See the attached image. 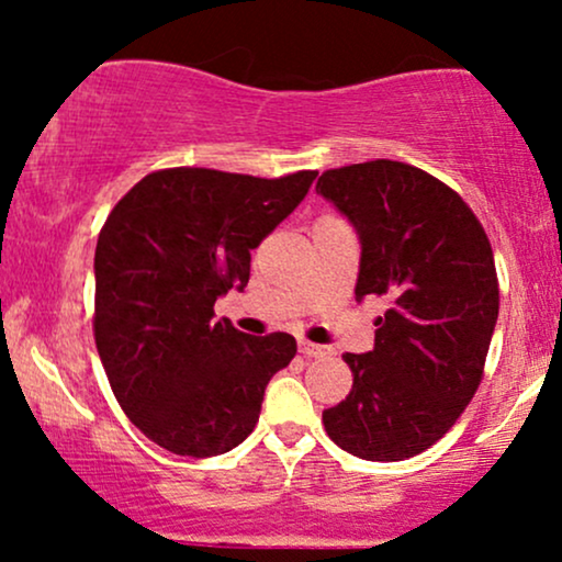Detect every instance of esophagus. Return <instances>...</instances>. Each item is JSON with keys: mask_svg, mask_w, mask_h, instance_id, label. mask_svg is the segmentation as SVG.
<instances>
[{"mask_svg": "<svg viewBox=\"0 0 562 562\" xmlns=\"http://www.w3.org/2000/svg\"><path fill=\"white\" fill-rule=\"evenodd\" d=\"M299 351L306 359H317V357H327V353H330V348L319 346V344H308V340H299Z\"/></svg>", "mask_w": 562, "mask_h": 562, "instance_id": "esophagus-1", "label": "esophagus"}]
</instances>
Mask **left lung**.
Wrapping results in <instances>:
<instances>
[{"instance_id": "obj_1", "label": "left lung", "mask_w": 562, "mask_h": 562, "mask_svg": "<svg viewBox=\"0 0 562 562\" xmlns=\"http://www.w3.org/2000/svg\"><path fill=\"white\" fill-rule=\"evenodd\" d=\"M317 192L362 245L357 301H391L375 348L344 353L351 393L322 423L348 454L406 460L447 434L481 383L499 317L492 245L465 200L398 160L325 171Z\"/></svg>"}]
</instances>
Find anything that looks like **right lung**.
I'll return each instance as SVG.
<instances>
[{
    "mask_svg": "<svg viewBox=\"0 0 562 562\" xmlns=\"http://www.w3.org/2000/svg\"><path fill=\"white\" fill-rule=\"evenodd\" d=\"M314 179L166 169L139 179L108 216L94 250V344L121 409L158 447L216 457L259 423L295 338L240 333L214 319V303L248 285L250 250Z\"/></svg>",
    "mask_w": 562,
    "mask_h": 562,
    "instance_id": "obj_1",
    "label": "right lung"
}]
</instances>
